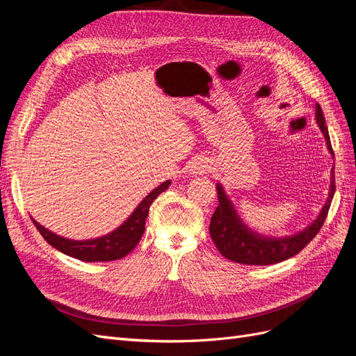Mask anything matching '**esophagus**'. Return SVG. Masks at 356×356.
I'll use <instances>...</instances> for the list:
<instances>
[{
    "label": "esophagus",
    "mask_w": 356,
    "mask_h": 356,
    "mask_svg": "<svg viewBox=\"0 0 356 356\" xmlns=\"http://www.w3.org/2000/svg\"><path fill=\"white\" fill-rule=\"evenodd\" d=\"M208 169V163L204 160H199V161H196L195 165L191 166V172L193 174H203L204 170Z\"/></svg>",
    "instance_id": "obj_1"
}]
</instances>
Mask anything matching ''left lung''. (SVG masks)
Segmentation results:
<instances>
[{
	"mask_svg": "<svg viewBox=\"0 0 356 356\" xmlns=\"http://www.w3.org/2000/svg\"><path fill=\"white\" fill-rule=\"evenodd\" d=\"M315 110L316 123L325 136L328 152L334 156L328 135V127L325 124V117L319 104H316ZM334 193H336V181H334V172H331L328 199L324 207H322L318 218L310 225H307L306 229L297 232L296 234L276 238V236H266L254 232L251 227H248L241 218L238 211H236L233 202L229 199L227 195H225L222 186L218 182V207L211 217V238L215 246L218 248L221 255L230 261L250 266H267L281 263L298 254L318 234L322 224H324L327 218Z\"/></svg>",
	"mask_w": 356,
	"mask_h": 356,
	"instance_id": "1",
	"label": "left lung"
}]
</instances>
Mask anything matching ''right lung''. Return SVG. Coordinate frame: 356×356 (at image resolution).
<instances>
[{"mask_svg":"<svg viewBox=\"0 0 356 356\" xmlns=\"http://www.w3.org/2000/svg\"><path fill=\"white\" fill-rule=\"evenodd\" d=\"M169 186L170 181L161 182L159 187H156L149 195L144 197V200L138 204L131 217L120 227L102 236V238L89 241H71L42 227L34 218L31 220L47 243L72 258L88 263L120 260V258L134 251V248L141 241L145 230V220L148 217L149 207H152V203L154 202V199H157L160 193H163Z\"/></svg>","mask_w":356,"mask_h":356,"instance_id":"1","label":"right lung"}]
</instances>
